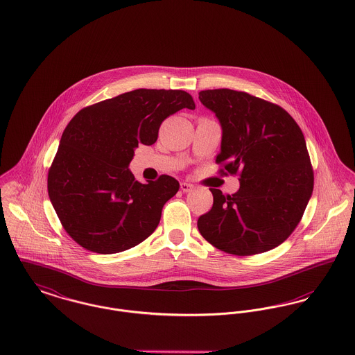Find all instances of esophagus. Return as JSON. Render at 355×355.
<instances>
[{"label":"esophagus","mask_w":355,"mask_h":355,"mask_svg":"<svg viewBox=\"0 0 355 355\" xmlns=\"http://www.w3.org/2000/svg\"><path fill=\"white\" fill-rule=\"evenodd\" d=\"M193 188H194V187H193L191 184H188V182H182V184H181V190H182L184 193H189V191H191Z\"/></svg>","instance_id":"esophagus-1"}]
</instances>
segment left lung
<instances>
[{
  "label": "left lung",
  "instance_id": "1",
  "mask_svg": "<svg viewBox=\"0 0 355 355\" xmlns=\"http://www.w3.org/2000/svg\"><path fill=\"white\" fill-rule=\"evenodd\" d=\"M198 99L218 119L217 164L240 173V189H210L213 207L198 218L205 240L218 250L250 256L280 245L299 224L313 189L304 135L279 105L247 92L208 89Z\"/></svg>",
  "mask_w": 355,
  "mask_h": 355
}]
</instances>
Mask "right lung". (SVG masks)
<instances>
[{
	"instance_id": "add662e5",
	"label": "right lung",
	"mask_w": 355,
	"mask_h": 355,
	"mask_svg": "<svg viewBox=\"0 0 355 355\" xmlns=\"http://www.w3.org/2000/svg\"><path fill=\"white\" fill-rule=\"evenodd\" d=\"M194 110L181 89H134L85 107L64 130L48 173V194L67 233L102 254L130 250L155 230L180 184L170 175L141 184L128 168L167 116Z\"/></svg>"
}]
</instances>
